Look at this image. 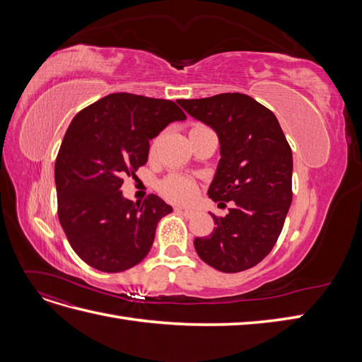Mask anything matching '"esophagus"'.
<instances>
[{"label":"esophagus","instance_id":"1","mask_svg":"<svg viewBox=\"0 0 362 362\" xmlns=\"http://www.w3.org/2000/svg\"><path fill=\"white\" fill-rule=\"evenodd\" d=\"M177 211H178V213H181L184 217H187V218H190V217H193V216H194V211H193V210H190V208H182V206H178V208H177Z\"/></svg>","mask_w":362,"mask_h":362}]
</instances>
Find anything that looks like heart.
<instances>
[{
    "instance_id": "obj_1",
    "label": "heart",
    "mask_w": 362,
    "mask_h": 362,
    "mask_svg": "<svg viewBox=\"0 0 362 362\" xmlns=\"http://www.w3.org/2000/svg\"><path fill=\"white\" fill-rule=\"evenodd\" d=\"M152 148H154V144H152ZM160 193L172 202L187 204L194 198L196 193H198V182L190 177H185V175L173 173L169 175L166 180L161 181Z\"/></svg>"
}]
</instances>
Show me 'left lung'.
<instances>
[{"label": "left lung", "instance_id": "8db88e82", "mask_svg": "<svg viewBox=\"0 0 362 362\" xmlns=\"http://www.w3.org/2000/svg\"><path fill=\"white\" fill-rule=\"evenodd\" d=\"M178 104L217 133L222 158L208 196L218 205L233 202L225 217L213 214L216 228L196 237L194 249L216 270H247L270 254L286 222L293 199L291 148L276 116L245 93Z\"/></svg>", "mask_w": 362, "mask_h": 362}]
</instances>
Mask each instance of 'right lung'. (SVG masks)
<instances>
[{
	"label": "right lung",
	"mask_w": 362,
	"mask_h": 362,
	"mask_svg": "<svg viewBox=\"0 0 362 362\" xmlns=\"http://www.w3.org/2000/svg\"><path fill=\"white\" fill-rule=\"evenodd\" d=\"M184 119L173 101L133 93L107 95L72 119L54 177L60 225L86 264L117 273L148 255L172 206L157 194L134 204L120 187L148 161L149 140Z\"/></svg>",
	"instance_id": "obj_1"
}]
</instances>
